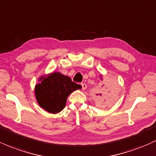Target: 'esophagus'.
I'll return each mask as SVG.
<instances>
[{"label":"esophagus","mask_w":156,"mask_h":156,"mask_svg":"<svg viewBox=\"0 0 156 156\" xmlns=\"http://www.w3.org/2000/svg\"><path fill=\"white\" fill-rule=\"evenodd\" d=\"M81 87H82V89H83V90H85V89L87 88V84H86L85 83H81Z\"/></svg>","instance_id":"esophagus-1"}]
</instances>
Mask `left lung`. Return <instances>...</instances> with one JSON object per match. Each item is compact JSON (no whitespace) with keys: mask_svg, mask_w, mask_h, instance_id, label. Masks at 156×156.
I'll use <instances>...</instances> for the list:
<instances>
[{"mask_svg":"<svg viewBox=\"0 0 156 156\" xmlns=\"http://www.w3.org/2000/svg\"><path fill=\"white\" fill-rule=\"evenodd\" d=\"M101 87L102 88L100 90L101 92H103V94L101 93L96 94V99L98 104L103 105L110 103L113 97H114V89L109 87H103V86H102Z\"/></svg>","mask_w":156,"mask_h":156,"instance_id":"obj_1","label":"left lung"}]
</instances>
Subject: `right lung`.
<instances>
[{"label":"right lung","mask_w":156,"mask_h":156,"mask_svg":"<svg viewBox=\"0 0 156 156\" xmlns=\"http://www.w3.org/2000/svg\"><path fill=\"white\" fill-rule=\"evenodd\" d=\"M40 83L35 87V94L39 105L52 114L63 110L70 93L81 88L73 82L69 77L53 73L40 78Z\"/></svg>","instance_id":"add662e5"}]
</instances>
